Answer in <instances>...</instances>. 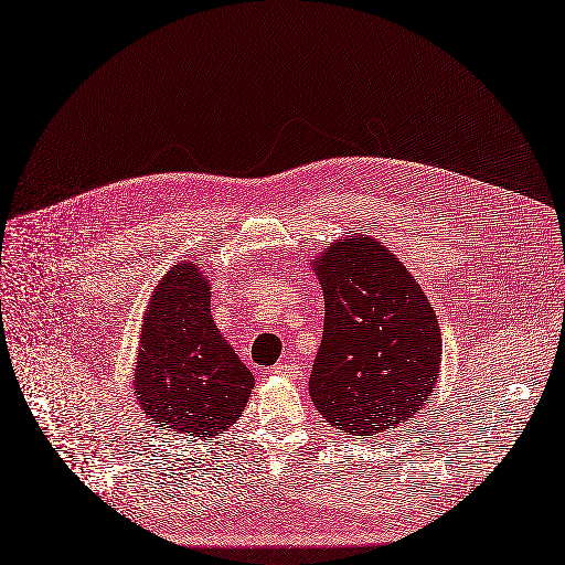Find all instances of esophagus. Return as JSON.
I'll list each match as a JSON object with an SVG mask.
<instances>
[{
	"mask_svg": "<svg viewBox=\"0 0 565 565\" xmlns=\"http://www.w3.org/2000/svg\"><path fill=\"white\" fill-rule=\"evenodd\" d=\"M274 375H280V377H296L298 375V364H291V362H278L274 369H271Z\"/></svg>",
	"mask_w": 565,
	"mask_h": 565,
	"instance_id": "obj_1",
	"label": "esophagus"
}]
</instances>
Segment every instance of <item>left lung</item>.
<instances>
[{
  "mask_svg": "<svg viewBox=\"0 0 565 565\" xmlns=\"http://www.w3.org/2000/svg\"><path fill=\"white\" fill-rule=\"evenodd\" d=\"M312 267L326 298L310 375L321 416L364 439L414 418L441 366L439 321L414 276L369 235L332 242Z\"/></svg>",
  "mask_w": 565,
  "mask_h": 565,
  "instance_id": "1",
  "label": "left lung"
}]
</instances>
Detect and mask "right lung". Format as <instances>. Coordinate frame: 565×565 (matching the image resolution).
Wrapping results in <instances>:
<instances>
[{
	"label": "right lung",
	"mask_w": 565,
	"mask_h": 565,
	"mask_svg": "<svg viewBox=\"0 0 565 565\" xmlns=\"http://www.w3.org/2000/svg\"><path fill=\"white\" fill-rule=\"evenodd\" d=\"M255 380L210 315V285L196 263L158 282L140 330L136 396L173 437L212 439L244 412Z\"/></svg>",
	"instance_id": "1"
}]
</instances>
